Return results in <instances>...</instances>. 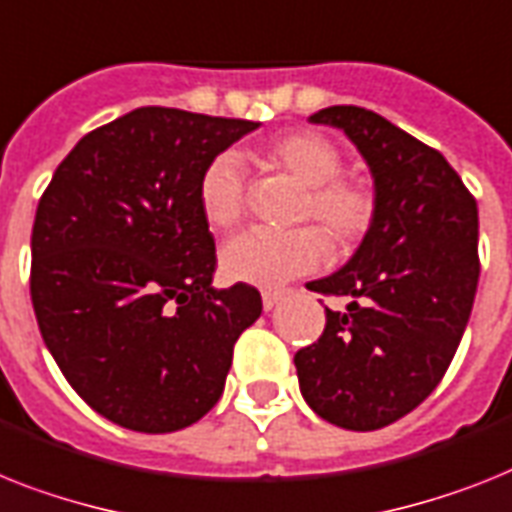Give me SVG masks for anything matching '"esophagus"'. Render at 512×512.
<instances>
[{"mask_svg":"<svg viewBox=\"0 0 512 512\" xmlns=\"http://www.w3.org/2000/svg\"><path fill=\"white\" fill-rule=\"evenodd\" d=\"M281 299H283V291H263V307L268 309V312L273 307H276V304L281 302Z\"/></svg>","mask_w":512,"mask_h":512,"instance_id":"obj_1","label":"esophagus"}]
</instances>
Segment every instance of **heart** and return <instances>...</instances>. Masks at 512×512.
Here are the masks:
<instances>
[{
  "mask_svg": "<svg viewBox=\"0 0 512 512\" xmlns=\"http://www.w3.org/2000/svg\"><path fill=\"white\" fill-rule=\"evenodd\" d=\"M265 171L291 176L304 187L294 221H317L341 252L362 244L377 221L375 184L343 174L338 145L315 130H289L249 150ZM197 205L208 229L231 231L244 218V182L231 156H216L197 179ZM330 255L328 236L317 226L291 231H247L221 252L226 278L255 286H281L322 265Z\"/></svg>",
  "mask_w": 512,
  "mask_h": 512,
  "instance_id": "b5f03b06",
  "label": "heart"
}]
</instances>
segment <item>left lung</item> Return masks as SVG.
<instances>
[{
	"label": "left lung",
	"instance_id": "1",
	"mask_svg": "<svg viewBox=\"0 0 512 512\" xmlns=\"http://www.w3.org/2000/svg\"><path fill=\"white\" fill-rule=\"evenodd\" d=\"M349 135L375 176L377 221L338 273L307 283L322 296L325 330L296 351L304 401L354 432L414 411L448 372L479 283V210L440 150L362 106L309 117Z\"/></svg>",
	"mask_w": 512,
	"mask_h": 512
}]
</instances>
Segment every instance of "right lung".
Here are the masks:
<instances>
[{"label": "right lung", "instance_id": "right-lung-1", "mask_svg": "<svg viewBox=\"0 0 512 512\" xmlns=\"http://www.w3.org/2000/svg\"><path fill=\"white\" fill-rule=\"evenodd\" d=\"M249 119L143 106L67 153L38 200L30 299L46 349L90 409L163 435L218 403L255 286L213 289L197 179Z\"/></svg>", "mask_w": 512, "mask_h": 512}]
</instances>
